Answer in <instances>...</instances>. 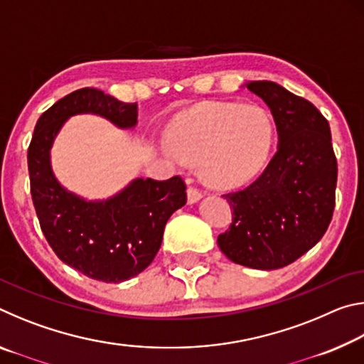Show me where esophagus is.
<instances>
[{
  "label": "esophagus",
  "mask_w": 364,
  "mask_h": 364,
  "mask_svg": "<svg viewBox=\"0 0 364 364\" xmlns=\"http://www.w3.org/2000/svg\"><path fill=\"white\" fill-rule=\"evenodd\" d=\"M202 197V191L199 188L196 186H189L188 188V202L189 204H194V202H197Z\"/></svg>",
  "instance_id": "1"
}]
</instances>
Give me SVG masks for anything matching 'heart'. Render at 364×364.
Masks as SVG:
<instances>
[{
    "mask_svg": "<svg viewBox=\"0 0 364 364\" xmlns=\"http://www.w3.org/2000/svg\"><path fill=\"white\" fill-rule=\"evenodd\" d=\"M274 127L258 106H215L168 128V149L184 162L200 164L212 186L232 188L254 178L269 157Z\"/></svg>",
    "mask_w": 364,
    "mask_h": 364,
    "instance_id": "heart-1",
    "label": "heart"
}]
</instances>
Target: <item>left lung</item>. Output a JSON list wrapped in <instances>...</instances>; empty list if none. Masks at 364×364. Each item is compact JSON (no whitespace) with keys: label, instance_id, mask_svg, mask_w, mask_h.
Segmentation results:
<instances>
[{"label":"left lung","instance_id":"left-lung-1","mask_svg":"<svg viewBox=\"0 0 364 364\" xmlns=\"http://www.w3.org/2000/svg\"><path fill=\"white\" fill-rule=\"evenodd\" d=\"M247 90L271 109L278 151L249 186L223 196L232 207V223L217 242L234 263L278 269L310 250L328 230L337 159L329 123L310 101L264 80L247 83Z\"/></svg>","mask_w":364,"mask_h":364}]
</instances>
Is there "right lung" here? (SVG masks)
<instances>
[{
	"label": "right lung",
	"instance_id": "1",
	"mask_svg": "<svg viewBox=\"0 0 364 364\" xmlns=\"http://www.w3.org/2000/svg\"><path fill=\"white\" fill-rule=\"evenodd\" d=\"M77 114L101 115L119 128L138 122L136 102L82 88L59 100L36 122L28 146V175L36 217L54 254L91 279L122 282L144 271L160 249L171 213L186 204L181 176L138 178L106 200L88 202L60 186L49 162L53 141Z\"/></svg>",
	"mask_w": 364,
	"mask_h": 364
}]
</instances>
